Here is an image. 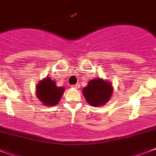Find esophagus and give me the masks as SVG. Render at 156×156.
<instances>
[{
	"instance_id": "34e87169",
	"label": "esophagus",
	"mask_w": 156,
	"mask_h": 156,
	"mask_svg": "<svg viewBox=\"0 0 156 156\" xmlns=\"http://www.w3.org/2000/svg\"><path fill=\"white\" fill-rule=\"evenodd\" d=\"M72 87L73 88H75V89H78L79 87V84H75V85H72Z\"/></svg>"
}]
</instances>
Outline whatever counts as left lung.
<instances>
[{
	"mask_svg": "<svg viewBox=\"0 0 156 156\" xmlns=\"http://www.w3.org/2000/svg\"><path fill=\"white\" fill-rule=\"evenodd\" d=\"M112 93L111 83L101 78H95L89 82L88 86L83 89L84 95L87 102L92 106L103 105L109 100Z\"/></svg>",
	"mask_w": 156,
	"mask_h": 156,
	"instance_id": "obj_1",
	"label": "left lung"
}]
</instances>
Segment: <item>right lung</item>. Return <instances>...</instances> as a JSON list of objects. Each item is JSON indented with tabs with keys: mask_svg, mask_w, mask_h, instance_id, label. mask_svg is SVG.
<instances>
[{
	"mask_svg": "<svg viewBox=\"0 0 156 156\" xmlns=\"http://www.w3.org/2000/svg\"><path fill=\"white\" fill-rule=\"evenodd\" d=\"M64 93L63 87L56 86L55 82L47 78L38 84L36 94L39 100L44 105H55L58 104Z\"/></svg>",
	"mask_w": 156,
	"mask_h": 156,
	"instance_id": "1",
	"label": "right lung"
}]
</instances>
